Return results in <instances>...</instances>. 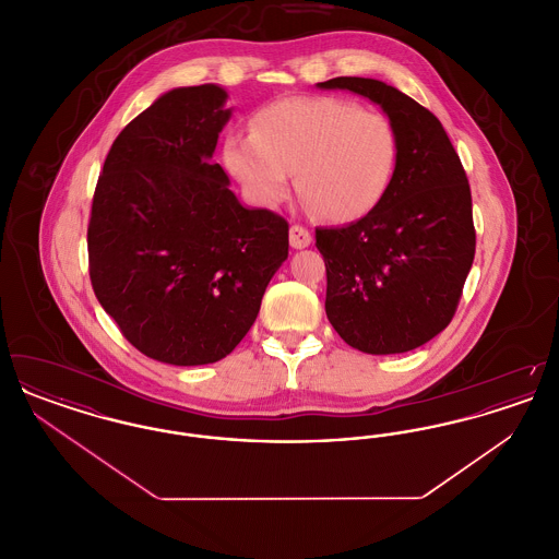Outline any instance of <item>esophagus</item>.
Segmentation results:
<instances>
[{
    "mask_svg": "<svg viewBox=\"0 0 559 559\" xmlns=\"http://www.w3.org/2000/svg\"><path fill=\"white\" fill-rule=\"evenodd\" d=\"M289 242H292L293 249H306L312 242V235H310L308 228H304L299 224H293L289 228Z\"/></svg>",
    "mask_w": 559,
    "mask_h": 559,
    "instance_id": "34e87169",
    "label": "esophagus"
}]
</instances>
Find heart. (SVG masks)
I'll return each mask as SVG.
<instances>
[{"label": "heart", "instance_id": "heart-1", "mask_svg": "<svg viewBox=\"0 0 559 559\" xmlns=\"http://www.w3.org/2000/svg\"><path fill=\"white\" fill-rule=\"evenodd\" d=\"M224 163L260 203L295 188L306 207L331 222L371 212L396 165L390 121L342 98H287L260 108L249 135H228Z\"/></svg>", "mask_w": 559, "mask_h": 559}]
</instances>
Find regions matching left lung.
Returning a JSON list of instances; mask_svg holds the SVG:
<instances>
[{
	"label": "left lung",
	"mask_w": 559,
	"mask_h": 559,
	"mask_svg": "<svg viewBox=\"0 0 559 559\" xmlns=\"http://www.w3.org/2000/svg\"><path fill=\"white\" fill-rule=\"evenodd\" d=\"M383 108L396 167L377 205L344 228H317L326 267V319L347 346L402 354L449 326L474 264L472 190L433 112L383 81L335 78Z\"/></svg>",
	"instance_id": "1"
}]
</instances>
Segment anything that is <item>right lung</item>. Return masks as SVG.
<instances>
[{"mask_svg":"<svg viewBox=\"0 0 559 559\" xmlns=\"http://www.w3.org/2000/svg\"><path fill=\"white\" fill-rule=\"evenodd\" d=\"M226 90L176 87L108 151L87 226L92 287L144 356L197 367L228 356L289 255V224L247 210L212 163Z\"/></svg>","mask_w":559,"mask_h":559,"instance_id":"right-lung-1","label":"right lung"}]
</instances>
